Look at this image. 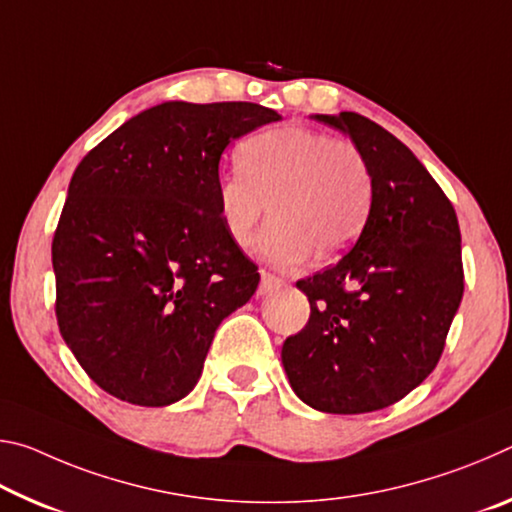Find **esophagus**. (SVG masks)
I'll return each mask as SVG.
<instances>
[{"mask_svg":"<svg viewBox=\"0 0 512 512\" xmlns=\"http://www.w3.org/2000/svg\"><path fill=\"white\" fill-rule=\"evenodd\" d=\"M284 284L282 277H277L268 271H262V282H259V289H257V296H266V293H271L273 289H280Z\"/></svg>","mask_w":512,"mask_h":512,"instance_id":"esophagus-1","label":"esophagus"}]
</instances>
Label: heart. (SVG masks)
<instances>
[{
  "label": "heart",
  "instance_id": "b5f03b06",
  "mask_svg": "<svg viewBox=\"0 0 512 512\" xmlns=\"http://www.w3.org/2000/svg\"><path fill=\"white\" fill-rule=\"evenodd\" d=\"M239 169L216 180V207L239 248L255 244L257 225L275 219L262 255L275 266H298L314 253L348 250L368 221L372 176L359 146L298 124L266 128L239 146Z\"/></svg>",
  "mask_w": 512,
  "mask_h": 512
}]
</instances>
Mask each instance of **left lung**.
Segmentation results:
<instances>
[{"label":"left lung","instance_id":"8db88e82","mask_svg":"<svg viewBox=\"0 0 512 512\" xmlns=\"http://www.w3.org/2000/svg\"><path fill=\"white\" fill-rule=\"evenodd\" d=\"M359 146L372 176L352 250L296 287L309 323L282 345L289 384L323 413H370L420 386L443 354L463 298L452 203L406 146L357 112L314 115Z\"/></svg>","mask_w":512,"mask_h":512}]
</instances>
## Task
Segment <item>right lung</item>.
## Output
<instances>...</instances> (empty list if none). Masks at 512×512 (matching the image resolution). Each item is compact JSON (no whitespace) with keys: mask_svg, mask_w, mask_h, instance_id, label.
Returning <instances> with one entry per match:
<instances>
[{"mask_svg":"<svg viewBox=\"0 0 512 512\" xmlns=\"http://www.w3.org/2000/svg\"><path fill=\"white\" fill-rule=\"evenodd\" d=\"M280 119L248 101H167L76 167L51 244L56 318L117 400H183L216 327L255 293L257 266L223 228L216 180L225 146Z\"/></svg>","mask_w":512,"mask_h":512,"instance_id":"obj_1","label":"right lung"}]
</instances>
